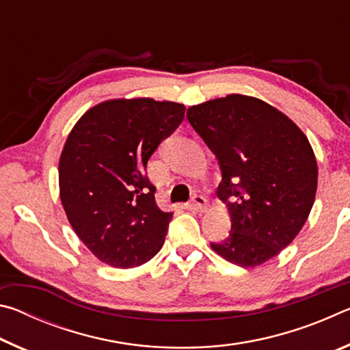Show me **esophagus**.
Listing matches in <instances>:
<instances>
[{
    "label": "esophagus",
    "instance_id": "obj_1",
    "mask_svg": "<svg viewBox=\"0 0 350 350\" xmlns=\"http://www.w3.org/2000/svg\"><path fill=\"white\" fill-rule=\"evenodd\" d=\"M191 206L196 211H205L206 210V200H205V198L200 196V194H196V196H193Z\"/></svg>",
    "mask_w": 350,
    "mask_h": 350
}]
</instances>
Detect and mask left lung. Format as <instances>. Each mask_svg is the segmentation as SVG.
I'll return each mask as SVG.
<instances>
[{
  "mask_svg": "<svg viewBox=\"0 0 350 350\" xmlns=\"http://www.w3.org/2000/svg\"><path fill=\"white\" fill-rule=\"evenodd\" d=\"M187 117L216 154L217 198L232 217L228 238L211 248L244 269L267 262L292 244L315 202L318 167L309 139L284 112L242 94L191 106Z\"/></svg>",
  "mask_w": 350,
  "mask_h": 350,
  "instance_id": "1",
  "label": "left lung"
}]
</instances>
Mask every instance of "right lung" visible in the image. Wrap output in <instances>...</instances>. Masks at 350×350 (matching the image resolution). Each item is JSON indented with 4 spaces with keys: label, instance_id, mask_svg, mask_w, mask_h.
I'll return each instance as SVG.
<instances>
[{
    "label": "right lung",
    "instance_id": "add662e5",
    "mask_svg": "<svg viewBox=\"0 0 350 350\" xmlns=\"http://www.w3.org/2000/svg\"><path fill=\"white\" fill-rule=\"evenodd\" d=\"M183 116L185 106L176 102L112 98L88 109L64 142V213L83 244L111 267H139L163 245L173 211L159 208L145 170Z\"/></svg>",
    "mask_w": 350,
    "mask_h": 350
}]
</instances>
